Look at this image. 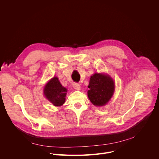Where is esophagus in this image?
<instances>
[{
  "label": "esophagus",
  "mask_w": 159,
  "mask_h": 159,
  "mask_svg": "<svg viewBox=\"0 0 159 159\" xmlns=\"http://www.w3.org/2000/svg\"><path fill=\"white\" fill-rule=\"evenodd\" d=\"M72 85H73V87L76 90H79L80 89V85L78 83H74Z\"/></svg>",
  "instance_id": "1"
}]
</instances>
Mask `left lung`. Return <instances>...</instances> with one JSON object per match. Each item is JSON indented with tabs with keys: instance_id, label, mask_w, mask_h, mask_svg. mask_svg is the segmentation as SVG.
I'll return each instance as SVG.
<instances>
[{
	"instance_id": "1",
	"label": "left lung",
	"mask_w": 159,
	"mask_h": 159,
	"mask_svg": "<svg viewBox=\"0 0 159 159\" xmlns=\"http://www.w3.org/2000/svg\"><path fill=\"white\" fill-rule=\"evenodd\" d=\"M87 95L96 106L106 105L115 92V82L108 75L95 73L90 78Z\"/></svg>"
}]
</instances>
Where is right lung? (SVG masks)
<instances>
[{"mask_svg": "<svg viewBox=\"0 0 159 159\" xmlns=\"http://www.w3.org/2000/svg\"><path fill=\"white\" fill-rule=\"evenodd\" d=\"M67 90L60 84L58 77L52 78L44 87V95L55 106H61L65 101Z\"/></svg>", "mask_w": 159, "mask_h": 159, "instance_id": "right-lung-1", "label": "right lung"}]
</instances>
